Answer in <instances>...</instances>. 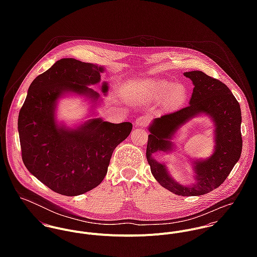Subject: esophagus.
<instances>
[{"label":"esophagus","instance_id":"34e87169","mask_svg":"<svg viewBox=\"0 0 257 257\" xmlns=\"http://www.w3.org/2000/svg\"><path fill=\"white\" fill-rule=\"evenodd\" d=\"M148 123H149V119L146 115H142V116L138 117L135 122V124L138 126H147Z\"/></svg>","mask_w":257,"mask_h":257}]
</instances>
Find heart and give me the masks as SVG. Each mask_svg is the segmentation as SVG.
<instances>
[{
    "instance_id": "b5f03b06",
    "label": "heart",
    "mask_w": 257,
    "mask_h": 257,
    "mask_svg": "<svg viewBox=\"0 0 257 257\" xmlns=\"http://www.w3.org/2000/svg\"><path fill=\"white\" fill-rule=\"evenodd\" d=\"M123 93L128 98L159 100L164 97V105L168 108L181 106L187 98V91L183 85L173 84L161 80H145L127 83Z\"/></svg>"
}]
</instances>
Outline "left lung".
Here are the masks:
<instances>
[{"label":"left lung","mask_w":257,"mask_h":257,"mask_svg":"<svg viewBox=\"0 0 257 257\" xmlns=\"http://www.w3.org/2000/svg\"><path fill=\"white\" fill-rule=\"evenodd\" d=\"M184 75L194 85L190 104L181 110L154 118L149 125L147 158L152 175L162 187L180 196H201L223 183L240 157L241 111L230 90L220 80L202 71L185 72ZM199 113L209 115L214 121L215 151L208 160L193 163L196 182L184 186L176 183L169 175L165 165L158 163L153 155L158 151H171V140L176 132Z\"/></svg>","instance_id":"left-lung-1"}]
</instances>
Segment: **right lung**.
Wrapping results in <instances>:
<instances>
[{
	"label": "right lung",
	"mask_w": 257,
	"mask_h": 257,
	"mask_svg": "<svg viewBox=\"0 0 257 257\" xmlns=\"http://www.w3.org/2000/svg\"><path fill=\"white\" fill-rule=\"evenodd\" d=\"M104 71L96 64L60 59L33 81L20 110L23 161L41 183L58 194L78 196L101 184L112 151L132 132L128 121L111 123L91 118L75 130L56 122V104L64 94L99 99V93L88 86L98 84ZM108 90V83L104 82L102 92L106 94Z\"/></svg>",
	"instance_id": "add662e5"
}]
</instances>
